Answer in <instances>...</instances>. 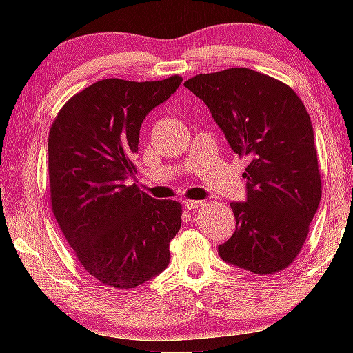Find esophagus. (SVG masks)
I'll use <instances>...</instances> for the list:
<instances>
[{
	"mask_svg": "<svg viewBox=\"0 0 353 353\" xmlns=\"http://www.w3.org/2000/svg\"><path fill=\"white\" fill-rule=\"evenodd\" d=\"M183 205H185L188 210H194V209H197V207L204 205V202L202 201H183Z\"/></svg>",
	"mask_w": 353,
	"mask_h": 353,
	"instance_id": "esophagus-1",
	"label": "esophagus"
}]
</instances>
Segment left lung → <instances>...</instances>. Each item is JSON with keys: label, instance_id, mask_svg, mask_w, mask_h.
I'll use <instances>...</instances> for the list:
<instances>
[{"label": "left lung", "instance_id": "obj_1", "mask_svg": "<svg viewBox=\"0 0 353 353\" xmlns=\"http://www.w3.org/2000/svg\"><path fill=\"white\" fill-rule=\"evenodd\" d=\"M185 86L209 108L239 157L248 159L245 202H231L236 231L219 255L255 274L294 262L321 199L310 115L286 83L233 67L201 74Z\"/></svg>", "mask_w": 353, "mask_h": 353}]
</instances>
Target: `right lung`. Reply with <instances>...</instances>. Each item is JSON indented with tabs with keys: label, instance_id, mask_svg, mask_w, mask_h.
Instances as JSON below:
<instances>
[{
	"label": "right lung",
	"instance_id": "1",
	"mask_svg": "<svg viewBox=\"0 0 353 353\" xmlns=\"http://www.w3.org/2000/svg\"><path fill=\"white\" fill-rule=\"evenodd\" d=\"M183 81L105 79L67 101L48 138L51 207L57 225L91 276L132 289L170 262L181 205L157 201L127 180L137 173L143 120Z\"/></svg>",
	"mask_w": 353,
	"mask_h": 353
}]
</instances>
